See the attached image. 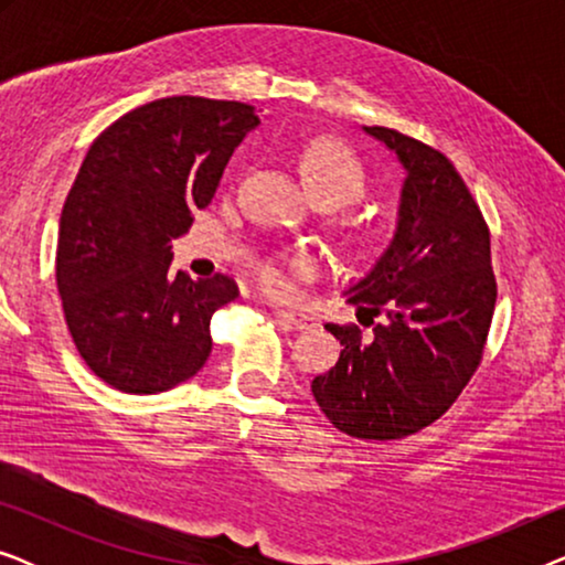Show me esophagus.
<instances>
[{"label": "esophagus", "mask_w": 565, "mask_h": 565, "mask_svg": "<svg viewBox=\"0 0 565 565\" xmlns=\"http://www.w3.org/2000/svg\"><path fill=\"white\" fill-rule=\"evenodd\" d=\"M280 316L285 321L290 323L292 329L303 331V329H313L316 327V319L311 313H303V311H280Z\"/></svg>", "instance_id": "1"}]
</instances>
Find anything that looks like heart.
<instances>
[{
  "mask_svg": "<svg viewBox=\"0 0 565 565\" xmlns=\"http://www.w3.org/2000/svg\"><path fill=\"white\" fill-rule=\"evenodd\" d=\"M300 172L311 190V195L319 203L331 205H350L354 200L365 195L367 174L358 153L347 149L344 143L334 141V138H321L313 141L300 157ZM308 259H296L288 265L282 262H267L262 267V285L267 290L285 292L290 290V269H308Z\"/></svg>",
  "mask_w": 565,
  "mask_h": 565,
  "instance_id": "obj_1",
  "label": "heart"
}]
</instances>
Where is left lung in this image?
<instances>
[{"instance_id":"1","label":"left lung","mask_w":565,"mask_h":565,"mask_svg":"<svg viewBox=\"0 0 565 565\" xmlns=\"http://www.w3.org/2000/svg\"><path fill=\"white\" fill-rule=\"evenodd\" d=\"M365 130L406 169L398 228L347 298L373 334L327 323L344 350L311 391L344 435L401 439L437 422L481 365L497 277L489 226L452 161L393 128Z\"/></svg>"}]
</instances>
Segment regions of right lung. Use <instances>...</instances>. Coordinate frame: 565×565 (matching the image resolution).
I'll list each match as a JSON object with an SVG mask.
<instances>
[{
    "label": "right lung",
    "mask_w": 565,
    "mask_h": 565,
    "mask_svg": "<svg viewBox=\"0 0 565 565\" xmlns=\"http://www.w3.org/2000/svg\"><path fill=\"white\" fill-rule=\"evenodd\" d=\"M259 126L246 103L164 97L89 146L58 223L56 285L82 360L122 393L174 388L205 365L228 275H172V246L211 203L231 153Z\"/></svg>",
    "instance_id": "1"
}]
</instances>
